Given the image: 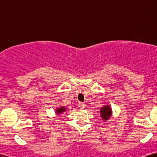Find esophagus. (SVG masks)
<instances>
[{
  "label": "esophagus",
  "instance_id": "obj_1",
  "mask_svg": "<svg viewBox=\"0 0 157 157\" xmlns=\"http://www.w3.org/2000/svg\"><path fill=\"white\" fill-rule=\"evenodd\" d=\"M78 107L80 108V109H85V108H86V104H85L84 102H78Z\"/></svg>",
  "mask_w": 157,
  "mask_h": 157
}]
</instances>
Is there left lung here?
Here are the masks:
<instances>
[{"instance_id": "obj_1", "label": "left lung", "mask_w": 157, "mask_h": 157, "mask_svg": "<svg viewBox=\"0 0 157 157\" xmlns=\"http://www.w3.org/2000/svg\"><path fill=\"white\" fill-rule=\"evenodd\" d=\"M100 113H101V117L103 120H108V119L111 117V108H110L109 105L104 106V107H102L101 109Z\"/></svg>"}]
</instances>
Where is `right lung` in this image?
Listing matches in <instances>:
<instances>
[{"mask_svg": "<svg viewBox=\"0 0 157 157\" xmlns=\"http://www.w3.org/2000/svg\"><path fill=\"white\" fill-rule=\"evenodd\" d=\"M65 111L64 107H61L60 109H57V111H56V113H62L63 111Z\"/></svg>", "mask_w": 157, "mask_h": 157, "instance_id": "1", "label": "right lung"}]
</instances>
